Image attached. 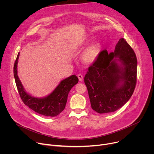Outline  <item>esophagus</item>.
I'll use <instances>...</instances> for the list:
<instances>
[{"instance_id":"1","label":"esophagus","mask_w":154,"mask_h":154,"mask_svg":"<svg viewBox=\"0 0 154 154\" xmlns=\"http://www.w3.org/2000/svg\"><path fill=\"white\" fill-rule=\"evenodd\" d=\"M77 77H78V78H79V79L80 81H82V80H83V75H82V74H79L77 75Z\"/></svg>"}]
</instances>
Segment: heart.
Returning a JSON list of instances; mask_svg holds the SVG:
<instances>
[{"mask_svg":"<svg viewBox=\"0 0 154 154\" xmlns=\"http://www.w3.org/2000/svg\"><path fill=\"white\" fill-rule=\"evenodd\" d=\"M100 51V44L94 42L83 53L82 58L86 63H91L93 62L97 57Z\"/></svg>","mask_w":154,"mask_h":154,"instance_id":"b5f03b06","label":"heart"}]
</instances>
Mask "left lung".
Returning <instances> with one entry per match:
<instances>
[{
    "label": "left lung",
    "instance_id": "8db88e82",
    "mask_svg": "<svg viewBox=\"0 0 154 154\" xmlns=\"http://www.w3.org/2000/svg\"><path fill=\"white\" fill-rule=\"evenodd\" d=\"M117 60L124 65L123 68L119 67ZM137 76L135 53L124 38H121L113 52L104 49L99 53L85 76L91 108L99 113L113 112L121 108L134 93Z\"/></svg>",
    "mask_w": 154,
    "mask_h": 154
}]
</instances>
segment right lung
I'll use <instances>...</instances> for the list:
<instances>
[{"mask_svg":"<svg viewBox=\"0 0 154 154\" xmlns=\"http://www.w3.org/2000/svg\"><path fill=\"white\" fill-rule=\"evenodd\" d=\"M19 53L15 60L13 73L17 89L21 100L24 103L38 114L46 116H56L65 108L68 96L72 88L78 83L79 79L75 75H72L62 80L55 90L48 96L38 99L28 94L21 84L17 74V64Z\"/></svg>","mask_w":154,"mask_h":154,"instance_id":"right-lung-1","label":"right lung"}]
</instances>
